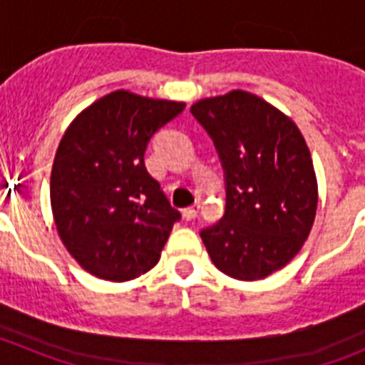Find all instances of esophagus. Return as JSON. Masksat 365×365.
<instances>
[{
	"label": "esophagus",
	"instance_id": "obj_1",
	"mask_svg": "<svg viewBox=\"0 0 365 365\" xmlns=\"http://www.w3.org/2000/svg\"><path fill=\"white\" fill-rule=\"evenodd\" d=\"M199 210H201V202H195V205H192V206H188V208H185V210H182V215H185L186 221H192V219L197 217Z\"/></svg>",
	"mask_w": 365,
	"mask_h": 365
}]
</instances>
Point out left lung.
Instances as JSON below:
<instances>
[{
    "instance_id": "obj_1",
    "label": "left lung",
    "mask_w": 365,
    "mask_h": 365,
    "mask_svg": "<svg viewBox=\"0 0 365 365\" xmlns=\"http://www.w3.org/2000/svg\"><path fill=\"white\" fill-rule=\"evenodd\" d=\"M190 111L214 140L227 180L225 215L201 232L202 243L230 278H267L302 250L314 222L318 182L307 143L285 113L241 89Z\"/></svg>"
}]
</instances>
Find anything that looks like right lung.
<instances>
[{
  "label": "right lung",
  "mask_w": 365,
  "mask_h": 365,
  "mask_svg": "<svg viewBox=\"0 0 365 365\" xmlns=\"http://www.w3.org/2000/svg\"><path fill=\"white\" fill-rule=\"evenodd\" d=\"M185 102L113 91L63 133L51 172V208L67 252L89 274L130 282L157 265L180 214L144 164L148 143Z\"/></svg>",
  "instance_id": "obj_1"
}]
</instances>
